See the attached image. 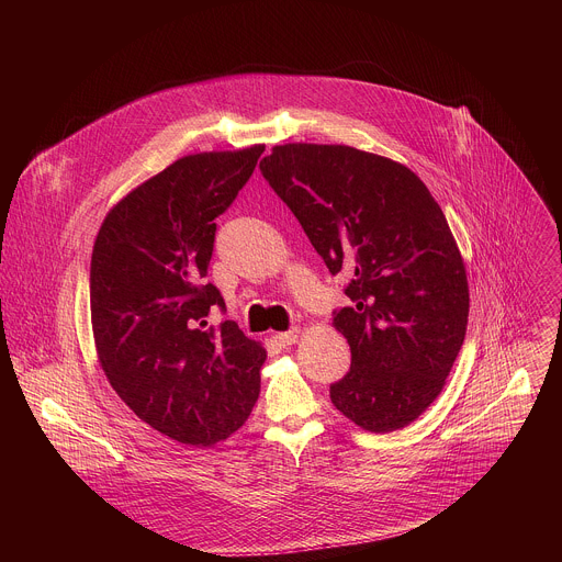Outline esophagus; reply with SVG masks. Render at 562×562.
Here are the masks:
<instances>
[{"label":"esophagus","mask_w":562,"mask_h":562,"mask_svg":"<svg viewBox=\"0 0 562 562\" xmlns=\"http://www.w3.org/2000/svg\"><path fill=\"white\" fill-rule=\"evenodd\" d=\"M297 338H300V329L284 331V334H278V336H276V340H278L282 347H291V345H295V342H297Z\"/></svg>","instance_id":"1"}]
</instances>
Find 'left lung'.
Segmentation results:
<instances>
[{"mask_svg":"<svg viewBox=\"0 0 562 562\" xmlns=\"http://www.w3.org/2000/svg\"><path fill=\"white\" fill-rule=\"evenodd\" d=\"M260 171L353 306L334 327L351 347L331 403L358 427L412 425L440 395L464 342L469 286L447 217L405 165L345 144H282Z\"/></svg>","mask_w":562,"mask_h":562,"instance_id":"8db88e82","label":"left lung"}]
</instances>
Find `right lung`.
<instances>
[{
  "label": "right lung",
  "mask_w": 562,
  "mask_h": 562,
  "mask_svg": "<svg viewBox=\"0 0 562 562\" xmlns=\"http://www.w3.org/2000/svg\"><path fill=\"white\" fill-rule=\"evenodd\" d=\"M265 144L184 155L122 198L91 258V325L100 367L155 431L213 447L245 425L267 351L235 323L206 317L224 300L206 271L215 217L251 178Z\"/></svg>",
  "instance_id": "right-lung-1"
}]
</instances>
